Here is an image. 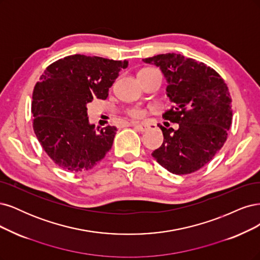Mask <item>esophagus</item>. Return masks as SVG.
Instances as JSON below:
<instances>
[{
  "label": "esophagus",
  "instance_id": "34e87169",
  "mask_svg": "<svg viewBox=\"0 0 260 260\" xmlns=\"http://www.w3.org/2000/svg\"><path fill=\"white\" fill-rule=\"evenodd\" d=\"M132 125H133V126L135 127L136 129H138V131H140V132H146V131H148V128H149V126H148V125H146V124L132 123Z\"/></svg>",
  "mask_w": 260,
  "mask_h": 260
}]
</instances>
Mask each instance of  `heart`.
Instances as JSON below:
<instances>
[{
    "instance_id": "1",
    "label": "heart",
    "mask_w": 260,
    "mask_h": 260,
    "mask_svg": "<svg viewBox=\"0 0 260 260\" xmlns=\"http://www.w3.org/2000/svg\"><path fill=\"white\" fill-rule=\"evenodd\" d=\"M147 70H151V69H144L141 70L140 72L142 71H147ZM128 114L132 116V118H140V116H142V111L140 110V109H132V110H129Z\"/></svg>"
}]
</instances>
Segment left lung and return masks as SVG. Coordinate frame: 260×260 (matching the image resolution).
<instances>
[{
	"label": "left lung",
	"instance_id": "8db88e82",
	"mask_svg": "<svg viewBox=\"0 0 260 260\" xmlns=\"http://www.w3.org/2000/svg\"><path fill=\"white\" fill-rule=\"evenodd\" d=\"M160 68L166 95L173 103L163 119L178 123L165 128L164 140L152 152L156 162L176 174H191L212 160L227 140L232 123L229 89L211 67L180 54H162L142 59Z\"/></svg>",
	"mask_w": 260,
	"mask_h": 260
}]
</instances>
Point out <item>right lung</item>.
<instances>
[{"label": "right lung", "instance_id": "add662e5", "mask_svg": "<svg viewBox=\"0 0 260 260\" xmlns=\"http://www.w3.org/2000/svg\"><path fill=\"white\" fill-rule=\"evenodd\" d=\"M128 61L75 54L49 64L33 90V129L47 155L71 173L89 171L111 149L116 127L90 124L87 104L107 99Z\"/></svg>", "mask_w": 260, "mask_h": 260}]
</instances>
